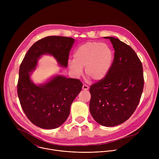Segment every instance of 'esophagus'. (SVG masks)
<instances>
[{"label":"esophagus","mask_w":159,"mask_h":159,"mask_svg":"<svg viewBox=\"0 0 159 159\" xmlns=\"http://www.w3.org/2000/svg\"><path fill=\"white\" fill-rule=\"evenodd\" d=\"M89 86L88 85H85V84H84L83 85H82V89H84V90H88L89 89Z\"/></svg>","instance_id":"obj_1"}]
</instances>
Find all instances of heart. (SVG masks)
<instances>
[{
	"instance_id": "1",
	"label": "heart",
	"mask_w": 159,
	"mask_h": 159,
	"mask_svg": "<svg viewBox=\"0 0 159 159\" xmlns=\"http://www.w3.org/2000/svg\"><path fill=\"white\" fill-rule=\"evenodd\" d=\"M113 61V53L107 44L89 41L81 44L74 52V60H69L68 66L76 77L83 74L99 81L107 75Z\"/></svg>"
}]
</instances>
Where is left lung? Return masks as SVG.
<instances>
[{
  "instance_id": "1",
  "label": "left lung",
  "mask_w": 159,
  "mask_h": 159,
  "mask_svg": "<svg viewBox=\"0 0 159 159\" xmlns=\"http://www.w3.org/2000/svg\"><path fill=\"white\" fill-rule=\"evenodd\" d=\"M115 49L111 69L103 79L90 87L89 109L99 124L115 126L126 121L137 107L143 92L142 63L129 45L114 37Z\"/></svg>"
}]
</instances>
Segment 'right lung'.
I'll return each mask as SVG.
<instances>
[{
	"label": "right lung",
	"instance_id": "obj_1",
	"mask_svg": "<svg viewBox=\"0 0 159 159\" xmlns=\"http://www.w3.org/2000/svg\"><path fill=\"white\" fill-rule=\"evenodd\" d=\"M74 41L58 36L42 38L32 45L20 63L18 98L28 118L39 128L54 129L61 126L69 116L71 104L83 84L79 79L57 75L46 84L36 85L31 82L30 72L44 54L53 55L61 66L66 67Z\"/></svg>",
	"mask_w": 159,
	"mask_h": 159
}]
</instances>
